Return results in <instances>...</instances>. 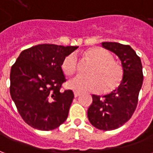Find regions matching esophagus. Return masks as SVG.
Returning <instances> with one entry per match:
<instances>
[{"instance_id": "1", "label": "esophagus", "mask_w": 153, "mask_h": 153, "mask_svg": "<svg viewBox=\"0 0 153 153\" xmlns=\"http://www.w3.org/2000/svg\"><path fill=\"white\" fill-rule=\"evenodd\" d=\"M74 97H78L80 95V93H79V92H76V91H74Z\"/></svg>"}]
</instances>
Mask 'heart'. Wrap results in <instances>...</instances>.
Instances as JSON below:
<instances>
[{
  "label": "heart",
  "mask_w": 153,
  "mask_h": 153,
  "mask_svg": "<svg viewBox=\"0 0 153 153\" xmlns=\"http://www.w3.org/2000/svg\"><path fill=\"white\" fill-rule=\"evenodd\" d=\"M86 56L94 65L89 71V77L76 76L69 81V87L76 92L98 93L102 90L111 93L120 85L123 77L121 67L113 61L111 54L102 47H92L86 51ZM61 68L66 75H72L78 69V60L74 53L64 58Z\"/></svg>",
  "instance_id": "1"
}]
</instances>
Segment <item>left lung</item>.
Listing matches in <instances>:
<instances>
[{
  "mask_svg": "<svg viewBox=\"0 0 153 153\" xmlns=\"http://www.w3.org/2000/svg\"><path fill=\"white\" fill-rule=\"evenodd\" d=\"M102 45L120 58L123 78L118 88L102 98L93 95L88 118L98 129L112 130L126 123L134 112L143 80V66L140 58L130 46L111 42H102Z\"/></svg>",
  "mask_w": 153,
  "mask_h": 153,
  "instance_id": "1",
  "label": "left lung"
}]
</instances>
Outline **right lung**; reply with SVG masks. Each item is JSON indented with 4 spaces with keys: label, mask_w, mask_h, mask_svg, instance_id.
I'll use <instances>...</instances> for the list:
<instances>
[{
    "label": "right lung",
    "mask_w": 153,
    "mask_h": 153,
    "mask_svg": "<svg viewBox=\"0 0 153 153\" xmlns=\"http://www.w3.org/2000/svg\"><path fill=\"white\" fill-rule=\"evenodd\" d=\"M77 48L40 44L23 51L12 65L10 96L23 120L33 128L51 130L68 117L74 93L60 90L65 82L61 64Z\"/></svg>",
    "instance_id": "obj_1"
}]
</instances>
